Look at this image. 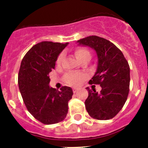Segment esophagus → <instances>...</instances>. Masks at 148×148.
<instances>
[{
	"label": "esophagus",
	"mask_w": 148,
	"mask_h": 148,
	"mask_svg": "<svg viewBox=\"0 0 148 148\" xmlns=\"http://www.w3.org/2000/svg\"><path fill=\"white\" fill-rule=\"evenodd\" d=\"M79 88H77V87H74L73 88V92H74V93H76V92H77L79 91Z\"/></svg>",
	"instance_id": "1"
}]
</instances>
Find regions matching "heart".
Returning <instances> with one entry per match:
<instances>
[{"label":"heart","mask_w":148,"mask_h":148,"mask_svg":"<svg viewBox=\"0 0 148 148\" xmlns=\"http://www.w3.org/2000/svg\"><path fill=\"white\" fill-rule=\"evenodd\" d=\"M74 55H75L76 58L79 62H81L82 60L84 59H87V58L90 59L91 58V53L88 49H85V48H79V49H76L75 51H74ZM62 59H63V54H61L58 57L57 61H56L57 64H60ZM85 78H86L85 75L82 73L69 72L65 75L64 81L70 85L77 86L82 82V81Z\"/></svg>","instance_id":"obj_1"}]
</instances>
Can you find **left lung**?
<instances>
[{"label": "left lung", "instance_id": "left-lung-1", "mask_svg": "<svg viewBox=\"0 0 148 148\" xmlns=\"http://www.w3.org/2000/svg\"><path fill=\"white\" fill-rule=\"evenodd\" d=\"M79 46L94 49L97 56V67L90 84H99L100 93L95 89L88 90L85 107L94 119L113 118L122 110L129 93L130 66L123 53L114 44L105 38L90 36L77 41Z\"/></svg>", "mask_w": 148, "mask_h": 148}]
</instances>
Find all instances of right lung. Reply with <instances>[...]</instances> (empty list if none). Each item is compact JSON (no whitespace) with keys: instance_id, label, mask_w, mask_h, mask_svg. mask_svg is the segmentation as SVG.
Segmentation results:
<instances>
[{"instance_id":"obj_1","label":"right lung","mask_w":148,"mask_h":148,"mask_svg":"<svg viewBox=\"0 0 148 148\" xmlns=\"http://www.w3.org/2000/svg\"><path fill=\"white\" fill-rule=\"evenodd\" d=\"M69 43L42 41L26 53L19 69L18 87L28 111L43 124L51 125L64 120L68 102L71 99V87L60 90L49 86V74L55 68L61 52Z\"/></svg>"}]
</instances>
